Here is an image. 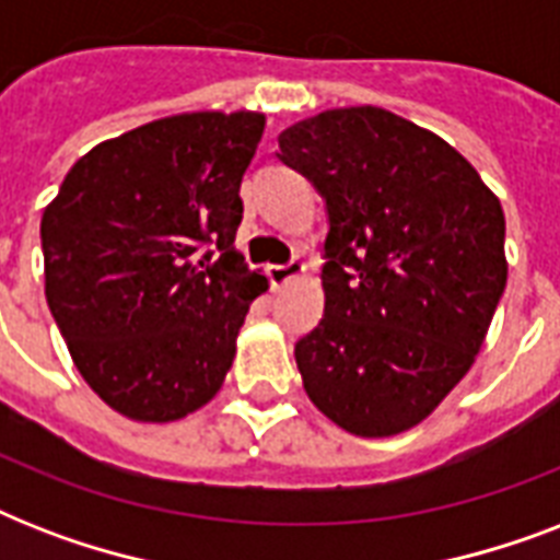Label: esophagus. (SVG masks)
<instances>
[{"label":"esophagus","mask_w":560,"mask_h":560,"mask_svg":"<svg viewBox=\"0 0 560 560\" xmlns=\"http://www.w3.org/2000/svg\"><path fill=\"white\" fill-rule=\"evenodd\" d=\"M302 272H305V264L293 258V261L288 264H270V267H267V279H270L272 290H281L288 281L299 279Z\"/></svg>","instance_id":"obj_1"}]
</instances>
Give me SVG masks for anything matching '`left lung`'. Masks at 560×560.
<instances>
[{
    "instance_id": "obj_1",
    "label": "left lung",
    "mask_w": 560,
    "mask_h": 560,
    "mask_svg": "<svg viewBox=\"0 0 560 560\" xmlns=\"http://www.w3.org/2000/svg\"><path fill=\"white\" fill-rule=\"evenodd\" d=\"M279 160L328 211L325 314L293 351L307 398L354 435L404 433L482 349L509 276L503 206L459 151L381 107L288 127Z\"/></svg>"
}]
</instances>
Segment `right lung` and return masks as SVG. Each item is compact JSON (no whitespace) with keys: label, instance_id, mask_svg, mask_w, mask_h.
<instances>
[{"label":"right lung","instance_id":"1","mask_svg":"<svg viewBox=\"0 0 560 560\" xmlns=\"http://www.w3.org/2000/svg\"><path fill=\"white\" fill-rule=\"evenodd\" d=\"M261 113H183L95 144L39 223L46 302L74 366L133 421L223 386L261 272L235 249Z\"/></svg>","mask_w":560,"mask_h":560}]
</instances>
